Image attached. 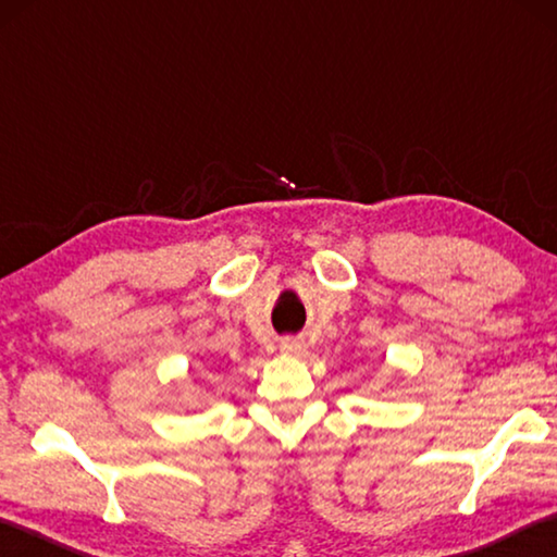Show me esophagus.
<instances>
[{"label":"esophagus","instance_id":"1","mask_svg":"<svg viewBox=\"0 0 557 557\" xmlns=\"http://www.w3.org/2000/svg\"><path fill=\"white\" fill-rule=\"evenodd\" d=\"M280 348H282V354L299 356V354L307 351V344H305V338H292V336H287V338H282V342H280Z\"/></svg>","mask_w":557,"mask_h":557}]
</instances>
